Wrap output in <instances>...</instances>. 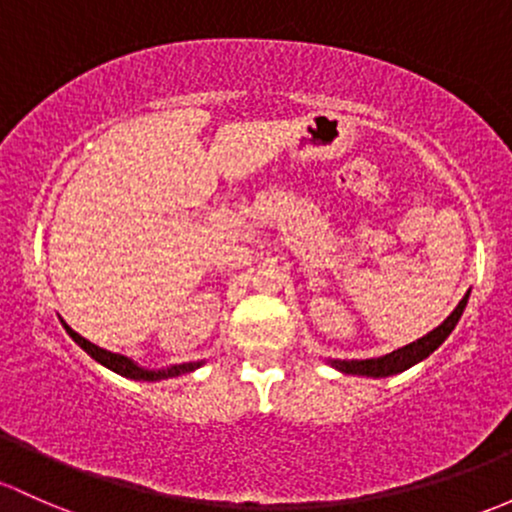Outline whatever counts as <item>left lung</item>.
Instances as JSON below:
<instances>
[{
    "label": "left lung",
    "mask_w": 512,
    "mask_h": 512,
    "mask_svg": "<svg viewBox=\"0 0 512 512\" xmlns=\"http://www.w3.org/2000/svg\"><path fill=\"white\" fill-rule=\"evenodd\" d=\"M469 294L459 301L454 311L444 319V324L429 331L427 336L417 338V341L407 343V346L397 348V351L380 355V358H365V360H338V358H328V365L346 375H365V378H390V375L402 373V370L412 368V365L422 363L424 358H429L441 343L449 338V333L454 331L456 324H459L461 314H464L466 304H469Z\"/></svg>",
    "instance_id": "1"
}]
</instances>
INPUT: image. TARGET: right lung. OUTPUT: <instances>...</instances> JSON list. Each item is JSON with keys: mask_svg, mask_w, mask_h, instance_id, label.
Here are the masks:
<instances>
[{"mask_svg": "<svg viewBox=\"0 0 512 512\" xmlns=\"http://www.w3.org/2000/svg\"><path fill=\"white\" fill-rule=\"evenodd\" d=\"M61 324H63V328H66L68 336H71L73 341L78 343V346L90 355V358L98 360V363L105 365V368H110L112 373L122 375V378L144 380V383H157V380H169V378H179V375H184V373H193V370L201 368V365H203V360H196V363L169 365V368H161V370L142 368V365H137L132 358H127V355L105 351V348H100V346H95V343H90L88 338H83V336H80V333H75L73 328L68 326L63 319H61Z\"/></svg>", "mask_w": 512, "mask_h": 512, "instance_id": "right-lung-1", "label": "right lung"}]
</instances>
